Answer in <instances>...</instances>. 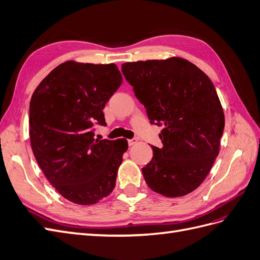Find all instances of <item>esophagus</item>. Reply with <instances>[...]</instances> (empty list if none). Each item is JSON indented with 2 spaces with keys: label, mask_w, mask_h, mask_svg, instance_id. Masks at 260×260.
I'll list each match as a JSON object with an SVG mask.
<instances>
[{
  "label": "esophagus",
  "mask_w": 260,
  "mask_h": 260,
  "mask_svg": "<svg viewBox=\"0 0 260 260\" xmlns=\"http://www.w3.org/2000/svg\"><path fill=\"white\" fill-rule=\"evenodd\" d=\"M138 142V140L137 139H129L128 140V144L131 146V145H133V144H136Z\"/></svg>",
  "instance_id": "34e87169"
}]
</instances>
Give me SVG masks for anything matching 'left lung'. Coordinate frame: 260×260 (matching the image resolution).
I'll return each instance as SVG.
<instances>
[{
  "label": "left lung",
  "mask_w": 260,
  "mask_h": 260,
  "mask_svg": "<svg viewBox=\"0 0 260 260\" xmlns=\"http://www.w3.org/2000/svg\"><path fill=\"white\" fill-rule=\"evenodd\" d=\"M122 74L146 109L151 123L164 125L162 147L142 169L148 187L180 198L205 180L219 154L224 114L208 76L181 57L124 62Z\"/></svg>",
  "instance_id": "obj_1"
}]
</instances>
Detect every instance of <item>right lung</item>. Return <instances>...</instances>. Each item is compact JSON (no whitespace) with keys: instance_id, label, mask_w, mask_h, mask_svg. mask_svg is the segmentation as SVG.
Wrapping results in <instances>:
<instances>
[{"instance_id":"obj_1","label":"right lung","mask_w":260,"mask_h":260,"mask_svg":"<svg viewBox=\"0 0 260 260\" xmlns=\"http://www.w3.org/2000/svg\"><path fill=\"white\" fill-rule=\"evenodd\" d=\"M121 82L115 64L67 60L31 96L29 137L36 160L62 198L78 205L96 204L115 187L128 142L95 139L92 127L106 124L103 109Z\"/></svg>"}]
</instances>
